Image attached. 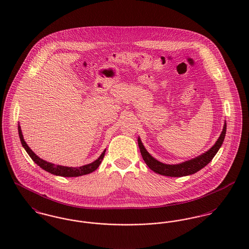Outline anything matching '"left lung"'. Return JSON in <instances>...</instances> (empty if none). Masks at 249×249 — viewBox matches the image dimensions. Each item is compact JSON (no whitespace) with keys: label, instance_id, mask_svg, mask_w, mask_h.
I'll list each match as a JSON object with an SVG mask.
<instances>
[{"label":"left lung","instance_id":"8db88e82","mask_svg":"<svg viewBox=\"0 0 249 249\" xmlns=\"http://www.w3.org/2000/svg\"><path fill=\"white\" fill-rule=\"evenodd\" d=\"M227 131V123L225 122L223 131L220 134L219 138L215 142V144L212 146L208 151H206L203 154L191 159L189 161H183L178 164H166L162 163L161 161H157L155 158H153L147 151L145 146H143L140 137H138V146L140 148L141 155L143 157V160L145 161L146 165L155 173H158L160 175L167 176V177H183V176L192 175L196 172L199 171L205 167L210 161L213 160V158L215 156L217 151L219 150L222 146Z\"/></svg>","mask_w":249,"mask_h":249}]
</instances>
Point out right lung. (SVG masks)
Returning <instances> with one entry per match:
<instances>
[{"mask_svg":"<svg viewBox=\"0 0 249 249\" xmlns=\"http://www.w3.org/2000/svg\"><path fill=\"white\" fill-rule=\"evenodd\" d=\"M18 135H19V139L21 142V145L24 147V149L26 150V152L29 154L30 157L32 158V160L35 161L37 165H39L42 169H44L45 171L50 172L51 174H53L55 176H61V177H79V176L87 175L89 173H92L93 171H95L101 164V162L103 161L104 154L106 149L103 150V153L101 154V156L96 160V161L88 163L83 166H79V167H69V166H63V165H58V164H54L49 161H44L42 159H40L36 154H35V152L30 148L28 145L26 144V142L23 139V135L20 130V126H18Z\"/></svg>","mask_w":249,"mask_h":249,"instance_id":"obj_1","label":"right lung"}]
</instances>
